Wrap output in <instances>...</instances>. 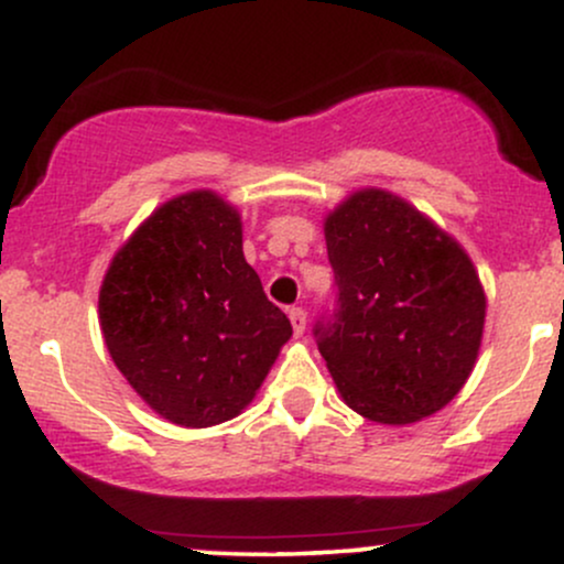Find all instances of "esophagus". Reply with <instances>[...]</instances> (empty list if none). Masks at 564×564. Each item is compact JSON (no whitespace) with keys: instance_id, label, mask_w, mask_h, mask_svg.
Instances as JSON below:
<instances>
[{"instance_id":"34e87169","label":"esophagus","mask_w":564,"mask_h":564,"mask_svg":"<svg viewBox=\"0 0 564 564\" xmlns=\"http://www.w3.org/2000/svg\"><path fill=\"white\" fill-rule=\"evenodd\" d=\"M289 321H291V328H294V336H302L304 328H307V313H304L302 307H294L289 313Z\"/></svg>"}]
</instances>
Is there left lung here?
I'll list each match as a JSON object with an SVG mask.
<instances>
[{
	"instance_id": "8db88e82",
	"label": "left lung",
	"mask_w": 564,
	"mask_h": 564,
	"mask_svg": "<svg viewBox=\"0 0 564 564\" xmlns=\"http://www.w3.org/2000/svg\"><path fill=\"white\" fill-rule=\"evenodd\" d=\"M339 307L315 328L339 398L368 422H424L477 364L485 289L467 249L411 200L358 187L323 217Z\"/></svg>"
}]
</instances>
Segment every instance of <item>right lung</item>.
I'll return each instance as SVG.
<instances>
[{"instance_id":"add662e5","label":"right lung","mask_w":564,"mask_h":564,"mask_svg":"<svg viewBox=\"0 0 564 564\" xmlns=\"http://www.w3.org/2000/svg\"><path fill=\"white\" fill-rule=\"evenodd\" d=\"M97 315L129 387L187 430L243 413L291 339L243 257L241 212L209 187L142 219L102 275Z\"/></svg>"}]
</instances>
